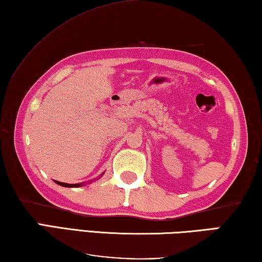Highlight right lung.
Instances as JSON below:
<instances>
[{
  "label": "right lung",
  "mask_w": 262,
  "mask_h": 262,
  "mask_svg": "<svg viewBox=\"0 0 262 262\" xmlns=\"http://www.w3.org/2000/svg\"><path fill=\"white\" fill-rule=\"evenodd\" d=\"M57 184H59L61 186H65V188H78V186H81L82 183H77V184H68V183H63V182H58L55 181Z\"/></svg>",
  "instance_id": "right-lung-1"
}]
</instances>
